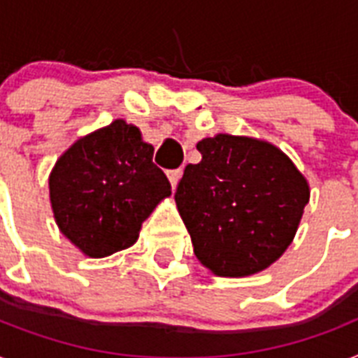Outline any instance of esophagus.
I'll return each mask as SVG.
<instances>
[{
  "mask_svg": "<svg viewBox=\"0 0 358 358\" xmlns=\"http://www.w3.org/2000/svg\"><path fill=\"white\" fill-rule=\"evenodd\" d=\"M167 176H169V182L173 185V189L178 185L180 182V176H182V169H173V171H167Z\"/></svg>",
  "mask_w": 358,
  "mask_h": 358,
  "instance_id": "esophagus-1",
  "label": "esophagus"
}]
</instances>
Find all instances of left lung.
I'll use <instances>...</instances> for the list:
<instances>
[{
    "label": "left lung",
    "mask_w": 358,
    "mask_h": 358,
    "mask_svg": "<svg viewBox=\"0 0 358 358\" xmlns=\"http://www.w3.org/2000/svg\"><path fill=\"white\" fill-rule=\"evenodd\" d=\"M174 200L196 259L215 275L268 268L289 248L309 202V184L268 141L217 134L196 143Z\"/></svg>",
    "instance_id": "obj_1"
}]
</instances>
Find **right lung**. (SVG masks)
Listing matches in <instances>:
<instances>
[{"instance_id": "1", "label": "right lung", "mask_w": 358, "mask_h": 358, "mask_svg": "<svg viewBox=\"0 0 358 358\" xmlns=\"http://www.w3.org/2000/svg\"><path fill=\"white\" fill-rule=\"evenodd\" d=\"M152 154L138 127L115 119L57 159L49 176L55 220L84 255L97 259L132 246L143 220L169 196Z\"/></svg>"}]
</instances>
